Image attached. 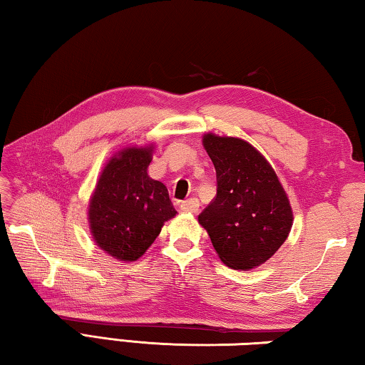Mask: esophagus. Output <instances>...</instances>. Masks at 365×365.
I'll return each instance as SVG.
<instances>
[{
    "label": "esophagus",
    "mask_w": 365,
    "mask_h": 365,
    "mask_svg": "<svg viewBox=\"0 0 365 365\" xmlns=\"http://www.w3.org/2000/svg\"><path fill=\"white\" fill-rule=\"evenodd\" d=\"M180 209L183 212H190V214H196L197 209H200V201L196 197H190V200L183 201L180 205Z\"/></svg>",
    "instance_id": "obj_1"
}]
</instances>
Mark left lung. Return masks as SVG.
I'll list each match as a JSON object with an SVG mask.
<instances>
[{"mask_svg":"<svg viewBox=\"0 0 365 365\" xmlns=\"http://www.w3.org/2000/svg\"><path fill=\"white\" fill-rule=\"evenodd\" d=\"M217 195L197 222L227 267L251 270L275 255L293 225L287 191L269 160L248 141L205 133Z\"/></svg>","mask_w":365,"mask_h":365,"instance_id":"1","label":"left lung"}]
</instances>
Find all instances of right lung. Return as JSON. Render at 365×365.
I'll list each match as a JSON object with an SVG mask.
<instances>
[{
  "label": "right lung",
  "instance_id": "right-lung-1",
  "mask_svg": "<svg viewBox=\"0 0 365 365\" xmlns=\"http://www.w3.org/2000/svg\"><path fill=\"white\" fill-rule=\"evenodd\" d=\"M154 145L128 146L104 165L88 202L95 243L117 261L132 262L154 243L164 222L175 217L164 183L148 175Z\"/></svg>",
  "mask_w": 365,
  "mask_h": 365
}]
</instances>
